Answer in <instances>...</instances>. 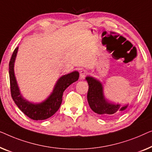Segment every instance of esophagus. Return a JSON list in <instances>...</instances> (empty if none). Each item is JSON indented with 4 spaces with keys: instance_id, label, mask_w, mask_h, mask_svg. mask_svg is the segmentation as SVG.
I'll list each match as a JSON object with an SVG mask.
<instances>
[{
    "instance_id": "34e87169",
    "label": "esophagus",
    "mask_w": 152,
    "mask_h": 152,
    "mask_svg": "<svg viewBox=\"0 0 152 152\" xmlns=\"http://www.w3.org/2000/svg\"><path fill=\"white\" fill-rule=\"evenodd\" d=\"M87 72L86 71V70H81V71L80 72V77L81 79L83 78H85V77L87 76Z\"/></svg>"
}]
</instances>
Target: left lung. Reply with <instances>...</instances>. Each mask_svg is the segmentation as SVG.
Wrapping results in <instances>:
<instances>
[{"label": "left lung", "instance_id": "1", "mask_svg": "<svg viewBox=\"0 0 152 152\" xmlns=\"http://www.w3.org/2000/svg\"><path fill=\"white\" fill-rule=\"evenodd\" d=\"M85 80L89 85L87 101L93 112L103 117H115L127 108L128 104L122 106L109 102L104 97L103 85L100 81L92 76H87Z\"/></svg>", "mask_w": 152, "mask_h": 152}]
</instances>
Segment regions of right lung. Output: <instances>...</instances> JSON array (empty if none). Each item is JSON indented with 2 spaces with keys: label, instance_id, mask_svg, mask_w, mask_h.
<instances>
[{
  "label": "right lung",
  "instance_id": "add662e5",
  "mask_svg": "<svg viewBox=\"0 0 152 152\" xmlns=\"http://www.w3.org/2000/svg\"><path fill=\"white\" fill-rule=\"evenodd\" d=\"M18 50V47H17L13 52L9 64L10 89L13 100L21 112L31 119L42 121L50 118L58 110L63 100L64 91L70 85L78 80V72L74 71L60 77L56 83L52 92L44 101L39 103L29 102L21 94L14 74V63Z\"/></svg>",
  "mask_w": 152,
  "mask_h": 152
}]
</instances>
